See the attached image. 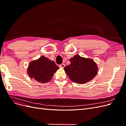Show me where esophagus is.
I'll list each match as a JSON object with an SVG mask.
<instances>
[{
    "mask_svg": "<svg viewBox=\"0 0 126 126\" xmlns=\"http://www.w3.org/2000/svg\"><path fill=\"white\" fill-rule=\"evenodd\" d=\"M64 67H65V64H64V63H62L61 64H60L59 65V67L60 68H64Z\"/></svg>",
    "mask_w": 126,
    "mask_h": 126,
    "instance_id": "34e87169",
    "label": "esophagus"
}]
</instances>
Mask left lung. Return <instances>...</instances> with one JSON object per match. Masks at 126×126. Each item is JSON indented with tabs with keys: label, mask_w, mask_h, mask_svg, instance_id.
Returning <instances> with one entry per match:
<instances>
[{
	"label": "left lung",
	"mask_w": 126,
	"mask_h": 126,
	"mask_svg": "<svg viewBox=\"0 0 126 126\" xmlns=\"http://www.w3.org/2000/svg\"><path fill=\"white\" fill-rule=\"evenodd\" d=\"M70 64L63 68L72 81L79 84L91 80L98 73V66L94 61L76 55L69 59Z\"/></svg>",
	"instance_id": "left-lung-1"
}]
</instances>
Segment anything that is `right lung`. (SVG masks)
I'll use <instances>...</instances> for the list:
<instances>
[{"label": "right lung", "mask_w": 126, "mask_h": 126, "mask_svg": "<svg viewBox=\"0 0 126 126\" xmlns=\"http://www.w3.org/2000/svg\"><path fill=\"white\" fill-rule=\"evenodd\" d=\"M59 69L54 61L45 56L30 62L27 69V74L31 79L39 82L46 83L51 79L55 72Z\"/></svg>", "instance_id": "1"}]
</instances>
